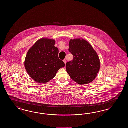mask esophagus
<instances>
[{
	"mask_svg": "<svg viewBox=\"0 0 128 128\" xmlns=\"http://www.w3.org/2000/svg\"><path fill=\"white\" fill-rule=\"evenodd\" d=\"M64 62L65 64H66V59H64Z\"/></svg>",
	"mask_w": 128,
	"mask_h": 128,
	"instance_id": "esophagus-1",
	"label": "esophagus"
}]
</instances>
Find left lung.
<instances>
[{"mask_svg":"<svg viewBox=\"0 0 128 128\" xmlns=\"http://www.w3.org/2000/svg\"><path fill=\"white\" fill-rule=\"evenodd\" d=\"M69 51L73 56V60L66 64L70 77L80 84L91 82L99 72L100 61L91 44L84 39L70 40Z\"/></svg>","mask_w":128,"mask_h":128,"instance_id":"obj_1","label":"left lung"}]
</instances>
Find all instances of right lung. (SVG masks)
<instances>
[{"mask_svg": "<svg viewBox=\"0 0 128 128\" xmlns=\"http://www.w3.org/2000/svg\"><path fill=\"white\" fill-rule=\"evenodd\" d=\"M55 41L42 38L38 40L28 52L25 61L27 72L34 80L46 83L53 79L61 68L65 66L59 58Z\"/></svg>", "mask_w": 128, "mask_h": 128, "instance_id": "add662e5", "label": "right lung"}]
</instances>
